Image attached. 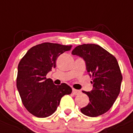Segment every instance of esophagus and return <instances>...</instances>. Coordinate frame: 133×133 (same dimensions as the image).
<instances>
[{
    "label": "esophagus",
    "instance_id": "obj_1",
    "mask_svg": "<svg viewBox=\"0 0 133 133\" xmlns=\"http://www.w3.org/2000/svg\"><path fill=\"white\" fill-rule=\"evenodd\" d=\"M80 93L81 91L79 90H77V89H72V93L73 95H77L79 94Z\"/></svg>",
    "mask_w": 133,
    "mask_h": 133
}]
</instances>
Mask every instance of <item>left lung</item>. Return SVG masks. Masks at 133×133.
<instances>
[{
    "label": "left lung",
    "instance_id": "left-lung-1",
    "mask_svg": "<svg viewBox=\"0 0 133 133\" xmlns=\"http://www.w3.org/2000/svg\"><path fill=\"white\" fill-rule=\"evenodd\" d=\"M72 54L85 61L87 71L92 77L93 90L82 91L89 97V102L81 108V112L89 117L106 113L120 92L122 75L117 59L102 47L94 44L78 45Z\"/></svg>",
    "mask_w": 133,
    "mask_h": 133
}]
</instances>
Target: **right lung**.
I'll use <instances>...</instances> for the list:
<instances>
[{
    "mask_svg": "<svg viewBox=\"0 0 133 133\" xmlns=\"http://www.w3.org/2000/svg\"><path fill=\"white\" fill-rule=\"evenodd\" d=\"M72 45L45 42L32 47L21 59L17 67L16 84L24 107L31 114L46 117L55 112L61 99L72 93V88L63 83L56 85L47 74L56 67L61 54Z\"/></svg>",
    "mask_w": 133,
    "mask_h": 133,
    "instance_id": "right-lung-1",
    "label": "right lung"
}]
</instances>
